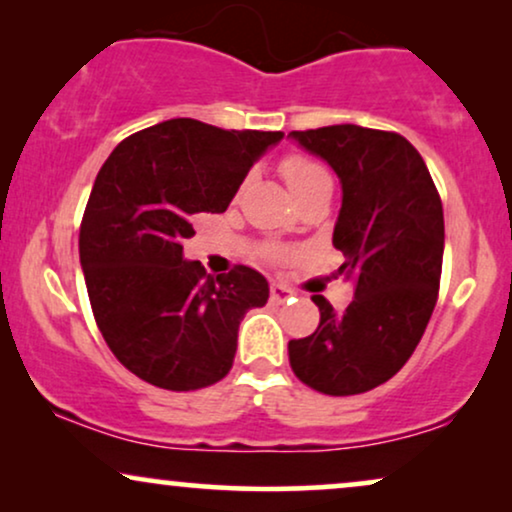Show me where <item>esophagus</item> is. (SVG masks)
Masks as SVG:
<instances>
[{"label": "esophagus", "mask_w": 512, "mask_h": 512, "mask_svg": "<svg viewBox=\"0 0 512 512\" xmlns=\"http://www.w3.org/2000/svg\"><path fill=\"white\" fill-rule=\"evenodd\" d=\"M289 296H291L289 287H284V284H280V282L270 284V301L272 303H284Z\"/></svg>", "instance_id": "obj_1"}]
</instances>
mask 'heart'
Masks as SVG:
<instances>
[{
	"mask_svg": "<svg viewBox=\"0 0 512 512\" xmlns=\"http://www.w3.org/2000/svg\"><path fill=\"white\" fill-rule=\"evenodd\" d=\"M280 171H282L284 181H287V185H289V190L294 192L296 197L301 195V192L310 190L317 183L331 181L327 169H324L320 162H315V159H310L305 155L284 157L280 164Z\"/></svg>",
	"mask_w": 512,
	"mask_h": 512,
	"instance_id": "b5f03b06",
	"label": "heart"
}]
</instances>
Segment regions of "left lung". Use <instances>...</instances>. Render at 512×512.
<instances>
[{
  "instance_id": "8db88e82",
  "label": "left lung",
  "mask_w": 512,
  "mask_h": 512,
  "mask_svg": "<svg viewBox=\"0 0 512 512\" xmlns=\"http://www.w3.org/2000/svg\"><path fill=\"white\" fill-rule=\"evenodd\" d=\"M341 181L334 247L338 275L355 298L336 313L324 296L320 327L289 341V364L305 386L324 395H360L404 367L437 303L444 254L442 199L407 138L393 131L334 124L291 131Z\"/></svg>"
}]
</instances>
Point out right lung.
I'll list each match as a JSON object with an SVG mask.
<instances>
[{
    "instance_id": "right-lung-1",
    "label": "right lung",
    "mask_w": 512,
    "mask_h": 512,
    "mask_svg": "<svg viewBox=\"0 0 512 512\" xmlns=\"http://www.w3.org/2000/svg\"><path fill=\"white\" fill-rule=\"evenodd\" d=\"M282 131H225L178 117L124 138L98 171L82 228L91 310L131 374L164 390L214 386L235 360L237 331L268 303L247 265L211 277L185 261L197 214H221Z\"/></svg>"
}]
</instances>
